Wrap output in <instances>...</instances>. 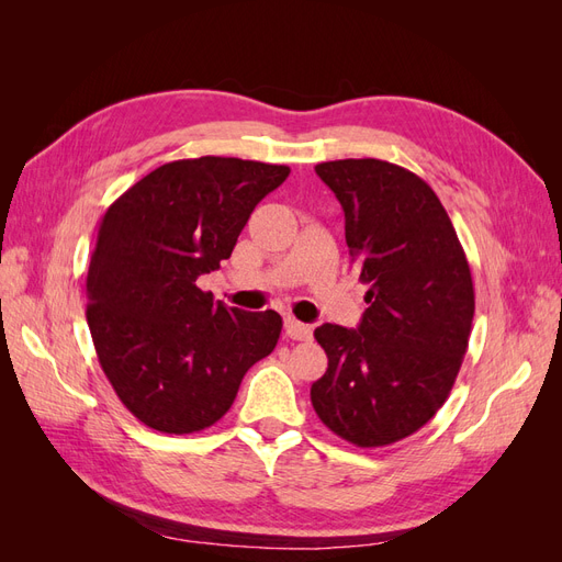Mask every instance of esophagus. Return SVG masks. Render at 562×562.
Segmentation results:
<instances>
[{
  "instance_id": "esophagus-1",
  "label": "esophagus",
  "mask_w": 562,
  "mask_h": 562,
  "mask_svg": "<svg viewBox=\"0 0 562 562\" xmlns=\"http://www.w3.org/2000/svg\"><path fill=\"white\" fill-rule=\"evenodd\" d=\"M285 335L291 339H312L314 335V328L310 326V323H300L297 318H285Z\"/></svg>"
}]
</instances>
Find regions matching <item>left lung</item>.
Masks as SVG:
<instances>
[{
  "mask_svg": "<svg viewBox=\"0 0 562 562\" xmlns=\"http://www.w3.org/2000/svg\"><path fill=\"white\" fill-rule=\"evenodd\" d=\"M316 176L345 211L368 310L353 330H314L328 370L312 384V405L349 443L391 446L450 396L475 310L471 269L443 203L419 176L380 159L326 161Z\"/></svg>",
  "mask_w": 562,
  "mask_h": 562,
  "instance_id": "1",
  "label": "left lung"
}]
</instances>
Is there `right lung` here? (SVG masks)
<instances>
[{
    "instance_id": "1",
    "label": "right lung",
    "mask_w": 562,
    "mask_h": 562,
    "mask_svg": "<svg viewBox=\"0 0 562 562\" xmlns=\"http://www.w3.org/2000/svg\"><path fill=\"white\" fill-rule=\"evenodd\" d=\"M291 168L234 157L159 166L98 225L87 321L119 401L149 429L194 434L223 417L274 351L277 312H244L196 285L227 260L252 209Z\"/></svg>"
}]
</instances>
